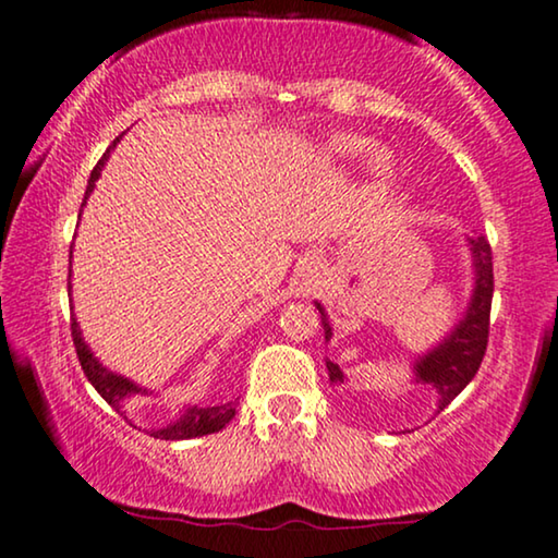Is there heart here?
<instances>
[{
	"label": "heart",
	"instance_id": "1",
	"mask_svg": "<svg viewBox=\"0 0 558 558\" xmlns=\"http://www.w3.org/2000/svg\"><path fill=\"white\" fill-rule=\"evenodd\" d=\"M368 149H371V141H365L361 136H337L335 141H331V154H335V157H340V159H355ZM371 169L376 174H380V178H384V174H389V169H391L389 154L373 151Z\"/></svg>",
	"mask_w": 558,
	"mask_h": 558
}]
</instances>
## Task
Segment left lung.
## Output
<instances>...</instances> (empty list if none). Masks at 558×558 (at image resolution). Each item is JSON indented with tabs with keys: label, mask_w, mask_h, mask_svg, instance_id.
<instances>
[{
	"label": "left lung",
	"mask_w": 558,
	"mask_h": 558,
	"mask_svg": "<svg viewBox=\"0 0 558 558\" xmlns=\"http://www.w3.org/2000/svg\"><path fill=\"white\" fill-rule=\"evenodd\" d=\"M471 250L476 259V288L471 299L466 319L458 324L453 335L448 337L440 348H435L429 355L417 363V376L425 384H433L440 393V409L448 407L458 393L469 386V380L476 376L478 365L484 361L486 342H489V314H492V293H495V272H492V246L484 236L471 239ZM322 312V308H319ZM324 335L327 340L331 329L324 319ZM331 384H344L342 371L335 363L327 361Z\"/></svg>",
	"instance_id": "8db88e82"
}]
</instances>
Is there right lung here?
I'll return each mask as SVG.
<instances>
[{
	"label": "right lung",
	"instance_id": "right-lung-1",
	"mask_svg": "<svg viewBox=\"0 0 558 558\" xmlns=\"http://www.w3.org/2000/svg\"><path fill=\"white\" fill-rule=\"evenodd\" d=\"M112 146H116V141H112ZM112 146L108 151L102 154V159L97 161V167L92 169L89 174V182H87V193H84V201H87L92 187H95V180L100 178L105 161H108ZM72 340H74V350H76V357H80V365L84 371V376L92 386H95L97 393L108 401V404L116 409V412H121V404L125 397H131V393H136L138 389L131 384V380H125L121 376H116V373L105 371L100 363L92 357V352L87 350V344L82 342V335H80V327H76V322L72 319ZM236 407L234 404H218V407H193L185 417H180L174 425H167L161 429H151L154 437H159V440H190V437H201V435H210V433H218V429H223L234 417Z\"/></svg>",
	"mask_w": 558,
	"mask_h": 558
}]
</instances>
